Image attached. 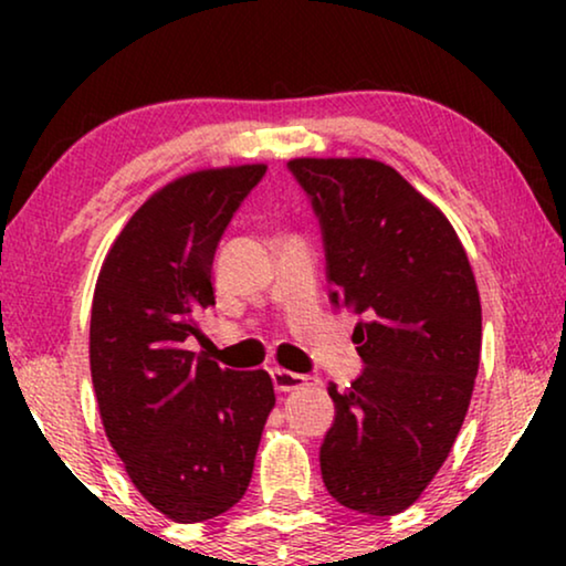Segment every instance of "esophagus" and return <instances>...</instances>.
I'll return each instance as SVG.
<instances>
[{"mask_svg":"<svg viewBox=\"0 0 566 566\" xmlns=\"http://www.w3.org/2000/svg\"><path fill=\"white\" fill-rule=\"evenodd\" d=\"M270 378H273V386L277 391H296V389H304V386H316L319 381L316 378H308V376H301V374H293V370H285V368H273L270 370Z\"/></svg>","mask_w":566,"mask_h":566,"instance_id":"34e87169","label":"esophagus"}]
</instances>
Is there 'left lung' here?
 <instances>
[{"mask_svg":"<svg viewBox=\"0 0 566 566\" xmlns=\"http://www.w3.org/2000/svg\"><path fill=\"white\" fill-rule=\"evenodd\" d=\"M319 219L329 301L360 316L363 374L337 391L319 463L327 492L397 515L432 482L467 417L482 304L451 221L376 159H291Z\"/></svg>","mask_w":566,"mask_h":566,"instance_id":"1","label":"left lung"}]
</instances>
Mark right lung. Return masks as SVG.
Wrapping results in <instances>:
<instances>
[{"label": "right lung", "mask_w": 566, "mask_h": 566, "mask_svg": "<svg viewBox=\"0 0 566 566\" xmlns=\"http://www.w3.org/2000/svg\"><path fill=\"white\" fill-rule=\"evenodd\" d=\"M265 165L200 169L154 192L115 239L90 319L92 386L130 482L175 523L234 507L270 409L265 370L188 350L216 304L213 254Z\"/></svg>", "instance_id": "add662e5"}]
</instances>
